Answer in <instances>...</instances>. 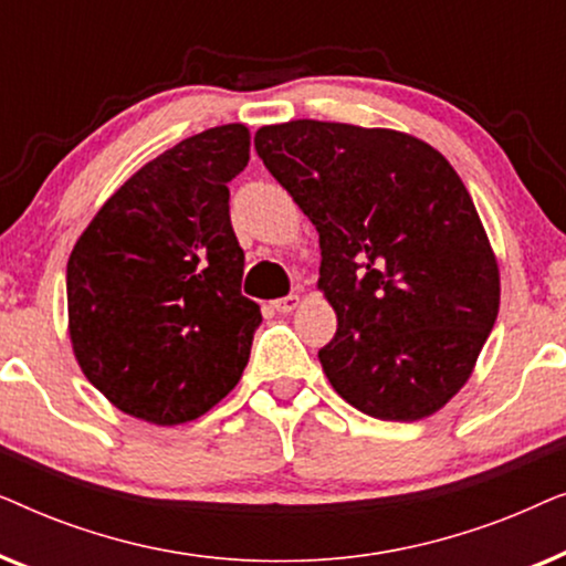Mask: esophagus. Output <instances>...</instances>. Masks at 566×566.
Instances as JSON below:
<instances>
[{"instance_id": "esophagus-1", "label": "esophagus", "mask_w": 566, "mask_h": 566, "mask_svg": "<svg viewBox=\"0 0 566 566\" xmlns=\"http://www.w3.org/2000/svg\"><path fill=\"white\" fill-rule=\"evenodd\" d=\"M298 306V296L296 293H291V296H283V298H277V301H273V308L277 314H289V312H293V308Z\"/></svg>"}]
</instances>
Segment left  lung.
<instances>
[{"mask_svg": "<svg viewBox=\"0 0 566 566\" xmlns=\"http://www.w3.org/2000/svg\"><path fill=\"white\" fill-rule=\"evenodd\" d=\"M254 149L319 231L332 389L376 420L446 407L500 312L497 258L455 169L420 138L350 123L262 126Z\"/></svg>", "mask_w": 566, "mask_h": 566, "instance_id": "left-lung-1", "label": "left lung"}]
</instances>
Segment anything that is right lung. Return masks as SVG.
<instances>
[{
  "instance_id": "add662e5",
  "label": "right lung",
  "mask_w": 566,
  "mask_h": 566,
  "mask_svg": "<svg viewBox=\"0 0 566 566\" xmlns=\"http://www.w3.org/2000/svg\"><path fill=\"white\" fill-rule=\"evenodd\" d=\"M250 161L242 123L208 128L128 177L66 265L69 337L87 381L151 424L198 420L242 378L260 306L227 185Z\"/></svg>"
}]
</instances>
